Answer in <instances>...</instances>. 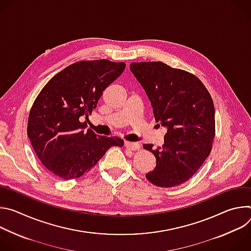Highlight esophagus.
Listing matches in <instances>:
<instances>
[{
  "instance_id": "1",
  "label": "esophagus",
  "mask_w": 251,
  "mask_h": 251,
  "mask_svg": "<svg viewBox=\"0 0 251 251\" xmlns=\"http://www.w3.org/2000/svg\"><path fill=\"white\" fill-rule=\"evenodd\" d=\"M125 147H126V149L131 150V151H137L140 149V145L138 144V143H132V142H128V141L125 142Z\"/></svg>"
}]
</instances>
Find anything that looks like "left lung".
Instances as JSON below:
<instances>
[{
	"mask_svg": "<svg viewBox=\"0 0 251 251\" xmlns=\"http://www.w3.org/2000/svg\"><path fill=\"white\" fill-rule=\"evenodd\" d=\"M130 70L148 95L156 122L168 128L162 147L143 145L156 158L146 177L161 188L180 186L211 151L216 135L212 98L196 75L164 62H132Z\"/></svg>",
	"mask_w": 251,
	"mask_h": 251,
	"instance_id": "obj_1",
	"label": "left lung"
}]
</instances>
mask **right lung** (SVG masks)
<instances>
[{
  "instance_id": "right-lung-1",
  "label": "right lung",
  "mask_w": 251,
  "mask_h": 251,
  "mask_svg": "<svg viewBox=\"0 0 251 251\" xmlns=\"http://www.w3.org/2000/svg\"><path fill=\"white\" fill-rule=\"evenodd\" d=\"M125 62L81 60L55 75L35 98L27 120V136L43 165L63 180L81 176L119 137L96 135L86 122L103 91L119 77Z\"/></svg>"
}]
</instances>
